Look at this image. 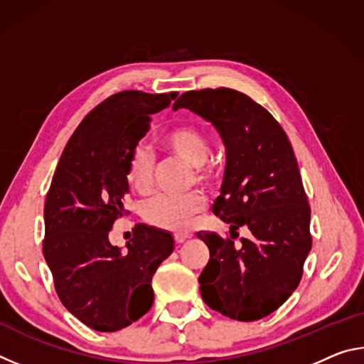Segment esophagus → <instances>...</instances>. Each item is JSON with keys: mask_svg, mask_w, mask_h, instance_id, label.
<instances>
[{"mask_svg": "<svg viewBox=\"0 0 364 364\" xmlns=\"http://www.w3.org/2000/svg\"><path fill=\"white\" fill-rule=\"evenodd\" d=\"M189 237H191V234H188V232H176V234H175V241H176V244H183L184 241H188Z\"/></svg>", "mask_w": 364, "mask_h": 364, "instance_id": "1", "label": "esophagus"}]
</instances>
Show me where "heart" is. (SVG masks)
<instances>
[{
    "instance_id": "b5f03b06",
    "label": "heart",
    "mask_w": 364,
    "mask_h": 364,
    "mask_svg": "<svg viewBox=\"0 0 364 364\" xmlns=\"http://www.w3.org/2000/svg\"><path fill=\"white\" fill-rule=\"evenodd\" d=\"M162 144L175 157L197 168V180L207 184L213 181L217 173L205 165L210 156V144L200 128L194 125L171 128L164 134ZM154 167H156V160L152 152L144 146H136L127 160V181L138 193H147L154 181ZM204 208L205 199L199 193H191L183 197L156 196L144 204L143 217L152 226L168 231H181L188 228L196 215H199Z\"/></svg>"
}]
</instances>
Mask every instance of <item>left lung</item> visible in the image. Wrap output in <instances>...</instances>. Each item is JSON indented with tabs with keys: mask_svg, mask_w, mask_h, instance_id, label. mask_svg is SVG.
Masks as SVG:
<instances>
[{
	"mask_svg": "<svg viewBox=\"0 0 364 364\" xmlns=\"http://www.w3.org/2000/svg\"><path fill=\"white\" fill-rule=\"evenodd\" d=\"M189 109L217 128L226 167L213 213L250 236L241 245L197 232L210 250L199 276L205 304L237 321H257L297 289L311 249L310 205L287 134L267 109L236 90L186 91L173 109Z\"/></svg>",
	"mask_w": 364,
	"mask_h": 364,
	"instance_id": "left-lung-1",
	"label": "left lung"
}]
</instances>
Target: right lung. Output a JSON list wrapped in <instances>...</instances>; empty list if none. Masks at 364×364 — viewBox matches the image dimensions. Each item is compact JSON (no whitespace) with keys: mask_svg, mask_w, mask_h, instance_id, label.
<instances>
[{"mask_svg":"<svg viewBox=\"0 0 364 364\" xmlns=\"http://www.w3.org/2000/svg\"><path fill=\"white\" fill-rule=\"evenodd\" d=\"M178 93L122 91L80 123L54 171L45 202L43 255L63 305L88 328L114 332L149 311L152 276L175 249L168 231L138 223L125 250L109 241L127 213V160L151 115Z\"/></svg>","mask_w":364,"mask_h":364,"instance_id":"add662e5","label":"right lung"}]
</instances>
